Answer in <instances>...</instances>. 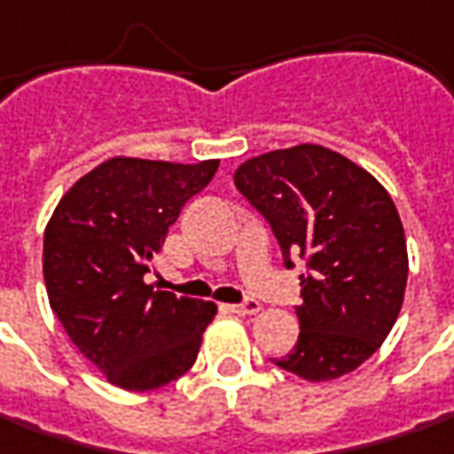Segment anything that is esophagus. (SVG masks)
<instances>
[{"mask_svg":"<svg viewBox=\"0 0 454 454\" xmlns=\"http://www.w3.org/2000/svg\"><path fill=\"white\" fill-rule=\"evenodd\" d=\"M228 309L236 311V314H256V311H261V304H258L256 299H246L241 304H231Z\"/></svg>","mask_w":454,"mask_h":454,"instance_id":"1","label":"esophagus"}]
</instances>
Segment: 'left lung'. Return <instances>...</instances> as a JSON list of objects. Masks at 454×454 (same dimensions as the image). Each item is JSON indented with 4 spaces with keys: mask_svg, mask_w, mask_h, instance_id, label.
<instances>
[{
    "mask_svg": "<svg viewBox=\"0 0 454 454\" xmlns=\"http://www.w3.org/2000/svg\"><path fill=\"white\" fill-rule=\"evenodd\" d=\"M236 188L274 231L284 266L304 258L299 339L276 367L309 382L349 374L392 332L407 286V241L389 193L321 145L251 158Z\"/></svg>",
    "mask_w": 454,
    "mask_h": 454,
    "instance_id": "obj_1",
    "label": "left lung"
}]
</instances>
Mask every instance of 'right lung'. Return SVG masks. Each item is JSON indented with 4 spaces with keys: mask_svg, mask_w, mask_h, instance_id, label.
Masks as SVG:
<instances>
[{
    "mask_svg": "<svg viewBox=\"0 0 454 454\" xmlns=\"http://www.w3.org/2000/svg\"><path fill=\"white\" fill-rule=\"evenodd\" d=\"M218 160L196 165L110 158L62 196L44 231L50 306L107 382L148 392L196 362L213 301L153 291L150 261Z\"/></svg>",
    "mask_w": 454,
    "mask_h": 454,
    "instance_id": "1",
    "label": "right lung"
}]
</instances>
